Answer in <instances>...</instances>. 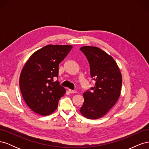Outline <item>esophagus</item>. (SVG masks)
I'll list each match as a JSON object with an SVG mask.
<instances>
[{"instance_id": "obj_1", "label": "esophagus", "mask_w": 149, "mask_h": 149, "mask_svg": "<svg viewBox=\"0 0 149 149\" xmlns=\"http://www.w3.org/2000/svg\"><path fill=\"white\" fill-rule=\"evenodd\" d=\"M68 91L70 93H76V91H75V90H73V89H69Z\"/></svg>"}]
</instances>
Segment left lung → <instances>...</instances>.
Segmentation results:
<instances>
[{"label":"left lung","mask_w":149,"mask_h":149,"mask_svg":"<svg viewBox=\"0 0 149 149\" xmlns=\"http://www.w3.org/2000/svg\"><path fill=\"white\" fill-rule=\"evenodd\" d=\"M90 66V74L95 86L83 93L84 103L79 110L85 118L97 119L107 113L120 94L122 75L111 56L96 47L80 48Z\"/></svg>","instance_id":"8db88e82"}]
</instances>
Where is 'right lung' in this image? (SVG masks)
I'll return each mask as SVG.
<instances>
[{"label": "right lung", "instance_id": "right-lung-1", "mask_svg": "<svg viewBox=\"0 0 149 149\" xmlns=\"http://www.w3.org/2000/svg\"><path fill=\"white\" fill-rule=\"evenodd\" d=\"M71 45H48L33 53L20 76L22 95L36 113L47 116L55 111L66 90L58 81L59 64L71 51Z\"/></svg>", "mask_w": 149, "mask_h": 149}]
</instances>
